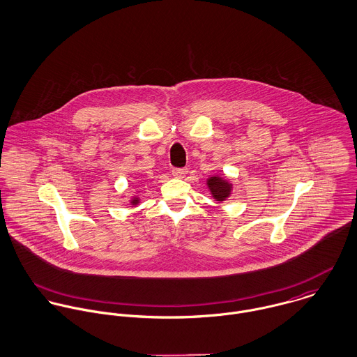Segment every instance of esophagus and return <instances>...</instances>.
I'll return each instance as SVG.
<instances>
[{"mask_svg": "<svg viewBox=\"0 0 357 357\" xmlns=\"http://www.w3.org/2000/svg\"><path fill=\"white\" fill-rule=\"evenodd\" d=\"M187 169H183V167H174L172 170V174L176 177V178H183L185 174H187Z\"/></svg>", "mask_w": 357, "mask_h": 357, "instance_id": "1", "label": "esophagus"}]
</instances>
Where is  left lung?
Listing matches in <instances>:
<instances>
[{"label":"left lung","mask_w":357,"mask_h":357,"mask_svg":"<svg viewBox=\"0 0 357 357\" xmlns=\"http://www.w3.org/2000/svg\"><path fill=\"white\" fill-rule=\"evenodd\" d=\"M207 187L213 195V198L217 202H224L227 201V198H229L231 191H232V184L218 176H213L207 178Z\"/></svg>","instance_id":"obj_1"}]
</instances>
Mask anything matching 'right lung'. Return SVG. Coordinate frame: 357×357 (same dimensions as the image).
<instances>
[{
  "instance_id": "1",
  "label": "right lung",
  "mask_w": 357,
  "mask_h": 357,
  "mask_svg": "<svg viewBox=\"0 0 357 357\" xmlns=\"http://www.w3.org/2000/svg\"><path fill=\"white\" fill-rule=\"evenodd\" d=\"M139 201H140V199H139L137 197H133V198L130 199V204H133V206H136V204H139Z\"/></svg>"
}]
</instances>
